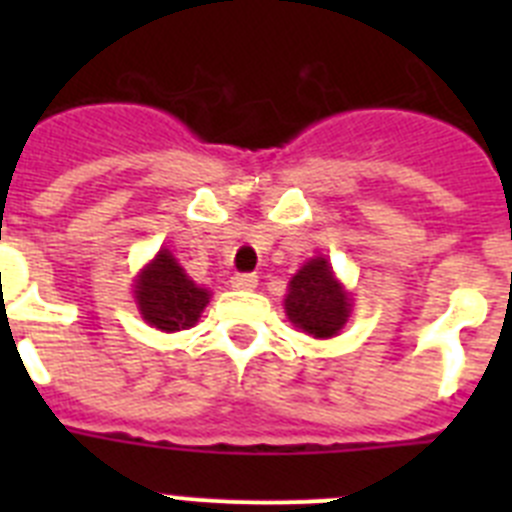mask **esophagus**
<instances>
[{
    "instance_id": "34e87169",
    "label": "esophagus",
    "mask_w": 512,
    "mask_h": 512,
    "mask_svg": "<svg viewBox=\"0 0 512 512\" xmlns=\"http://www.w3.org/2000/svg\"><path fill=\"white\" fill-rule=\"evenodd\" d=\"M259 284V277L256 274H233L230 277V287L233 289H253Z\"/></svg>"
}]
</instances>
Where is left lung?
I'll list each match as a JSON object with an SVG mask.
<instances>
[{
  "label": "left lung",
  "instance_id": "obj_1",
  "mask_svg": "<svg viewBox=\"0 0 512 512\" xmlns=\"http://www.w3.org/2000/svg\"><path fill=\"white\" fill-rule=\"evenodd\" d=\"M284 310L289 320L312 338H330L346 323L351 300L333 277L328 261L315 256L289 282Z\"/></svg>",
  "mask_w": 512,
  "mask_h": 512
}]
</instances>
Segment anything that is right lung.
Instances as JSON below:
<instances>
[{"instance_id": "1", "label": "right lung", "mask_w": 512, "mask_h": 512, "mask_svg": "<svg viewBox=\"0 0 512 512\" xmlns=\"http://www.w3.org/2000/svg\"><path fill=\"white\" fill-rule=\"evenodd\" d=\"M135 300L140 315L153 328L174 333L197 323L200 312L210 302V295L184 274L182 266L164 248L135 282Z\"/></svg>"}]
</instances>
